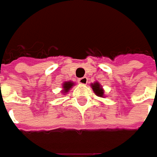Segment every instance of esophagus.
I'll list each match as a JSON object with an SVG mask.
<instances>
[{"mask_svg":"<svg viewBox=\"0 0 157 157\" xmlns=\"http://www.w3.org/2000/svg\"><path fill=\"white\" fill-rule=\"evenodd\" d=\"M78 82L79 84H81V85H86V84L88 83V78H87L86 77H83V78H78Z\"/></svg>","mask_w":157,"mask_h":157,"instance_id":"obj_1","label":"esophagus"}]
</instances>
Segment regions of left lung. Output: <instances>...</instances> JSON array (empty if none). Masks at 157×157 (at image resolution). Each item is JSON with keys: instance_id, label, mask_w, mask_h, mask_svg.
Masks as SVG:
<instances>
[{"instance_id": "left-lung-1", "label": "left lung", "mask_w": 157, "mask_h": 157, "mask_svg": "<svg viewBox=\"0 0 157 157\" xmlns=\"http://www.w3.org/2000/svg\"><path fill=\"white\" fill-rule=\"evenodd\" d=\"M91 87H92L93 91L97 94V96H98V97H104V90L102 89V87H101L100 85L98 83H95V84L91 85Z\"/></svg>"}]
</instances>
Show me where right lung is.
Returning a JSON list of instances; mask_svg holds the SVG:
<instances>
[{
	"instance_id": "add662e5",
	"label": "right lung",
	"mask_w": 157,
	"mask_h": 157,
	"mask_svg": "<svg viewBox=\"0 0 157 157\" xmlns=\"http://www.w3.org/2000/svg\"><path fill=\"white\" fill-rule=\"evenodd\" d=\"M73 86V84H72L71 82H66V83L63 85V89H64L65 93L69 91V90H70V89L71 88V86Z\"/></svg>"
}]
</instances>
